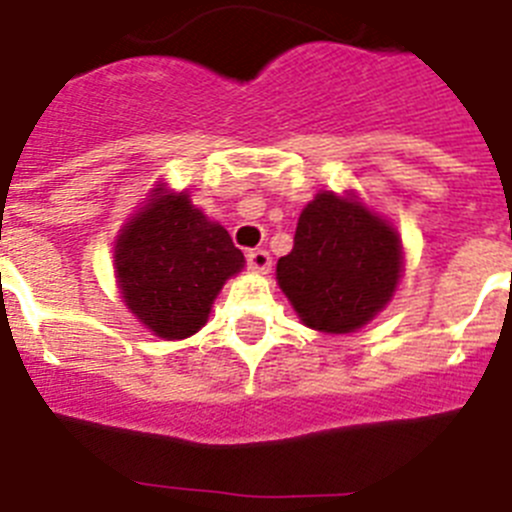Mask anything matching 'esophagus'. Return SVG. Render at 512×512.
Instances as JSON below:
<instances>
[{"mask_svg": "<svg viewBox=\"0 0 512 512\" xmlns=\"http://www.w3.org/2000/svg\"><path fill=\"white\" fill-rule=\"evenodd\" d=\"M246 261H248V269L256 271V274H266V271L271 269V256L269 251H264V248H253V251H248Z\"/></svg>", "mask_w": 512, "mask_h": 512, "instance_id": "esophagus-1", "label": "esophagus"}]
</instances>
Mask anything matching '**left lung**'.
<instances>
[{"label":"left lung","mask_w":512,"mask_h":512,"mask_svg":"<svg viewBox=\"0 0 512 512\" xmlns=\"http://www.w3.org/2000/svg\"><path fill=\"white\" fill-rule=\"evenodd\" d=\"M402 243L387 220L354 194L320 192L297 220L295 246L277 282L302 323L320 333H354L395 295Z\"/></svg>","instance_id":"1"}]
</instances>
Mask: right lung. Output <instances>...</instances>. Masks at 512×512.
Returning <instances> with one entry per match:
<instances>
[{"mask_svg": "<svg viewBox=\"0 0 512 512\" xmlns=\"http://www.w3.org/2000/svg\"><path fill=\"white\" fill-rule=\"evenodd\" d=\"M246 259L228 230L207 220L184 192L158 184L130 217L115 246L122 300L140 323L166 341L194 336L217 292Z\"/></svg>", "mask_w": 512, "mask_h": 512, "instance_id": "add662e5", "label": "right lung"}]
</instances>
